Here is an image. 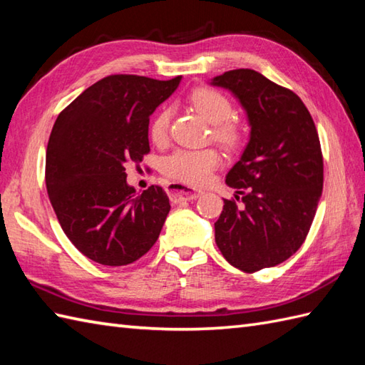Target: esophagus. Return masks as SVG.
<instances>
[{
  "label": "esophagus",
  "mask_w": 365,
  "mask_h": 365,
  "mask_svg": "<svg viewBox=\"0 0 365 365\" xmlns=\"http://www.w3.org/2000/svg\"><path fill=\"white\" fill-rule=\"evenodd\" d=\"M168 196L173 202H182V200H192L200 196V191L187 187L180 182H170L168 185Z\"/></svg>",
  "instance_id": "esophagus-1"
}]
</instances>
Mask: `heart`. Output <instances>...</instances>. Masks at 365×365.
<instances>
[{"label": "heart", "mask_w": 365, "mask_h": 365, "mask_svg": "<svg viewBox=\"0 0 365 365\" xmlns=\"http://www.w3.org/2000/svg\"><path fill=\"white\" fill-rule=\"evenodd\" d=\"M191 103L202 118L213 125V135L227 147L242 141V130L230 120L234 108L227 96L212 88H200L191 94ZM173 110L163 106L150 122V139L155 144H165L169 135V122ZM221 157L213 149H177L163 158L161 169L166 175L190 185L205 183L213 170L220 166Z\"/></svg>", "instance_id": "1"}]
</instances>
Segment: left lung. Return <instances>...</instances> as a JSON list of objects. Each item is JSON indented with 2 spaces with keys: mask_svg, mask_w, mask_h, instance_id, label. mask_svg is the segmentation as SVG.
<instances>
[{
  "mask_svg": "<svg viewBox=\"0 0 365 365\" xmlns=\"http://www.w3.org/2000/svg\"><path fill=\"white\" fill-rule=\"evenodd\" d=\"M210 84L232 92L251 128L226 175L242 204L224 199L215 242L232 267L255 273L282 263L304 243L323 190L320 139L301 98L262 73L237 68Z\"/></svg>",
  "mask_w": 365,
  "mask_h": 365,
  "instance_id": "1",
  "label": "left lung"
}]
</instances>
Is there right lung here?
<instances>
[{"label": "right lung", "instance_id": "add662e5", "mask_svg": "<svg viewBox=\"0 0 365 365\" xmlns=\"http://www.w3.org/2000/svg\"><path fill=\"white\" fill-rule=\"evenodd\" d=\"M180 80L106 76L54 122L45 163L50 202L67 238L100 265L133 263L160 237L169 197L153 185L136 195L125 163L149 153V118Z\"/></svg>", "mask_w": 365, "mask_h": 365}]
</instances>
